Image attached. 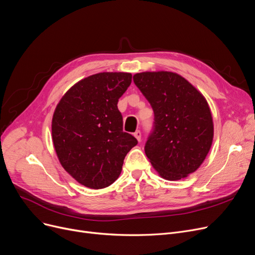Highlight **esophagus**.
I'll list each match as a JSON object with an SVG mask.
<instances>
[{"label": "esophagus", "mask_w": 255, "mask_h": 255, "mask_svg": "<svg viewBox=\"0 0 255 255\" xmlns=\"http://www.w3.org/2000/svg\"><path fill=\"white\" fill-rule=\"evenodd\" d=\"M133 135L135 136V138H136L138 141H140V139H141V133H140V131H139V130L135 131L134 133H133Z\"/></svg>", "instance_id": "esophagus-1"}]
</instances>
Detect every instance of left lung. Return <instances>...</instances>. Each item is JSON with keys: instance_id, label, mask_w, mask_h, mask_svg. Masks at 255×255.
Returning <instances> with one entry per match:
<instances>
[{"instance_id": "obj_1", "label": "left lung", "mask_w": 255, "mask_h": 255, "mask_svg": "<svg viewBox=\"0 0 255 255\" xmlns=\"http://www.w3.org/2000/svg\"><path fill=\"white\" fill-rule=\"evenodd\" d=\"M154 112L145 153L162 178L179 180L204 161L214 137L213 117L202 94L180 75L143 72L133 76Z\"/></svg>"}]
</instances>
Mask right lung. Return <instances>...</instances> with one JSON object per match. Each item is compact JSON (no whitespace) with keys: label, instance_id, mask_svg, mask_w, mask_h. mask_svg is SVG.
Wrapping results in <instances>:
<instances>
[{"label":"right lung","instance_id":"1","mask_svg":"<svg viewBox=\"0 0 255 255\" xmlns=\"http://www.w3.org/2000/svg\"><path fill=\"white\" fill-rule=\"evenodd\" d=\"M130 73H99L73 85L55 109L52 138L57 157L73 178L103 189L121 174L126 154L137 145L123 131L119 99L131 84Z\"/></svg>","mask_w":255,"mask_h":255}]
</instances>
